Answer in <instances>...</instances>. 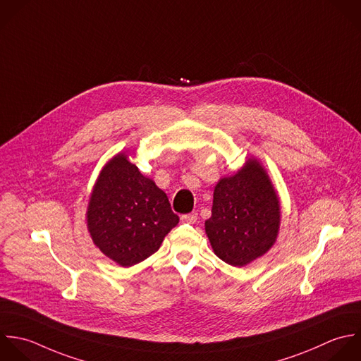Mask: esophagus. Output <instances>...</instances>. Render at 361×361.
I'll return each instance as SVG.
<instances>
[{"label":"esophagus","mask_w":361,"mask_h":361,"mask_svg":"<svg viewBox=\"0 0 361 361\" xmlns=\"http://www.w3.org/2000/svg\"><path fill=\"white\" fill-rule=\"evenodd\" d=\"M198 219V214L197 212H191V214H185L181 216V221L185 224H195Z\"/></svg>","instance_id":"esophagus-1"}]
</instances>
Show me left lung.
<instances>
[{
	"label": "left lung",
	"instance_id": "obj_1",
	"mask_svg": "<svg viewBox=\"0 0 361 361\" xmlns=\"http://www.w3.org/2000/svg\"><path fill=\"white\" fill-rule=\"evenodd\" d=\"M279 228L280 201L257 160L216 184L205 232L221 260L235 267L249 264L273 246Z\"/></svg>",
	"mask_w": 361,
	"mask_h": 361
}]
</instances>
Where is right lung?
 I'll use <instances>...</instances> for the list:
<instances>
[{"instance_id":"1","label":"right lung","mask_w":361,"mask_h":361,"mask_svg":"<svg viewBox=\"0 0 361 361\" xmlns=\"http://www.w3.org/2000/svg\"><path fill=\"white\" fill-rule=\"evenodd\" d=\"M88 231L99 250L123 267L159 250L178 216L164 191L140 174L125 154L101 171L87 211Z\"/></svg>"}]
</instances>
